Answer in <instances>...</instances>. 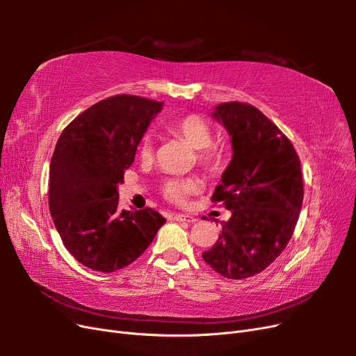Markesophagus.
I'll return each mask as SVG.
<instances>
[{
	"instance_id": "1",
	"label": "esophagus",
	"mask_w": 356,
	"mask_h": 356,
	"mask_svg": "<svg viewBox=\"0 0 356 356\" xmlns=\"http://www.w3.org/2000/svg\"><path fill=\"white\" fill-rule=\"evenodd\" d=\"M172 220L175 221H184V222H195L197 221L193 215H187V213H174L172 215Z\"/></svg>"
}]
</instances>
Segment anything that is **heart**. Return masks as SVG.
I'll return each mask as SVG.
<instances>
[{"label": "heart", "instance_id": "heart-1", "mask_svg": "<svg viewBox=\"0 0 356 356\" xmlns=\"http://www.w3.org/2000/svg\"><path fill=\"white\" fill-rule=\"evenodd\" d=\"M170 129L197 149V160L202 166L215 170L222 165L224 154L218 147L212 144V129L203 117L197 114L182 115L172 122ZM138 153L144 160L153 157L154 138L152 132H145L139 139ZM159 188L166 200L175 204H184L191 195L202 190V182L193 177H165L160 181Z\"/></svg>", "mask_w": 356, "mask_h": 356}]
</instances>
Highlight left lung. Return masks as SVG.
Segmentation results:
<instances>
[{"mask_svg": "<svg viewBox=\"0 0 356 356\" xmlns=\"http://www.w3.org/2000/svg\"><path fill=\"white\" fill-rule=\"evenodd\" d=\"M213 117L232 136L233 157L211 200L232 217L202 258L224 277L245 279L270 266L294 233L305 195L300 157L251 104L224 102Z\"/></svg>", "mask_w": 356, "mask_h": 356, "instance_id": "8db88e82", "label": "left lung"}]
</instances>
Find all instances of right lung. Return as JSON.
<instances>
[{
  "label": "right lung",
  "instance_id": "obj_1",
  "mask_svg": "<svg viewBox=\"0 0 356 356\" xmlns=\"http://www.w3.org/2000/svg\"><path fill=\"white\" fill-rule=\"evenodd\" d=\"M161 102L114 95L89 106L63 129L50 161L49 208L70 254L111 273L134 263L165 217L152 208L118 209L117 186Z\"/></svg>",
  "mask_w": 356,
  "mask_h": 356
}]
</instances>
